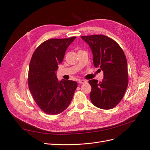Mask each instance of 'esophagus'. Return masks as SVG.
Listing matches in <instances>:
<instances>
[{"label": "esophagus", "mask_w": 150, "mask_h": 150, "mask_svg": "<svg viewBox=\"0 0 150 150\" xmlns=\"http://www.w3.org/2000/svg\"><path fill=\"white\" fill-rule=\"evenodd\" d=\"M87 83V81L84 80V79L79 81V84H84V83Z\"/></svg>", "instance_id": "obj_1"}]
</instances>
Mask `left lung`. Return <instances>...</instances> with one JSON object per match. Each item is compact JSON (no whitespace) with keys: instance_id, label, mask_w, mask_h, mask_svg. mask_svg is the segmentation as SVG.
Segmentation results:
<instances>
[{"instance_id":"obj_1","label":"left lung","mask_w":150,"mask_h":150,"mask_svg":"<svg viewBox=\"0 0 150 150\" xmlns=\"http://www.w3.org/2000/svg\"><path fill=\"white\" fill-rule=\"evenodd\" d=\"M91 50L95 67L104 73L101 82L89 81L91 86L90 99L97 108L110 110L123 98L128 84V64L125 54L118 44L104 35L81 36Z\"/></svg>"}]
</instances>
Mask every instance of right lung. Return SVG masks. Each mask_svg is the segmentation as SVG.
I'll list each match as a JSON object with an SVG mask.
<instances>
[{
    "mask_svg": "<svg viewBox=\"0 0 150 150\" xmlns=\"http://www.w3.org/2000/svg\"><path fill=\"white\" fill-rule=\"evenodd\" d=\"M76 37L51 39L42 42L33 54L29 64L28 85L33 98L45 113L58 115L69 106L78 83L57 79L56 71L68 46Z\"/></svg>",
    "mask_w": 150,
    "mask_h": 150,
    "instance_id": "1",
    "label": "right lung"
}]
</instances>
